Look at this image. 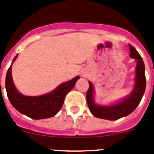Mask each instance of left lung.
I'll list each match as a JSON object with an SVG mask.
<instances>
[{"label":"left lung","mask_w":154,"mask_h":154,"mask_svg":"<svg viewBox=\"0 0 154 154\" xmlns=\"http://www.w3.org/2000/svg\"><path fill=\"white\" fill-rule=\"evenodd\" d=\"M129 45L130 57L136 60V75L135 84L133 91L129 96L124 97L117 102L110 105H97L94 102V87L91 82H89V87L86 94L88 106L90 112L94 117L101 119L114 121L123 117H126L135 110L146 91V80L145 74V64L142 58L131 45Z\"/></svg>","instance_id":"obj_1"}]
</instances>
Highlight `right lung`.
I'll use <instances>...</instances> for the list:
<instances>
[{
	"mask_svg": "<svg viewBox=\"0 0 154 154\" xmlns=\"http://www.w3.org/2000/svg\"><path fill=\"white\" fill-rule=\"evenodd\" d=\"M17 57V55L13 58L5 77L7 96L12 105L18 112L32 119H45L55 116L62 107L66 94L74 87L80 78L79 76L60 84L49 94L35 97L25 96L17 89L12 77V65Z\"/></svg>",
	"mask_w": 154,
	"mask_h": 154,
	"instance_id": "add662e5",
	"label": "right lung"
}]
</instances>
